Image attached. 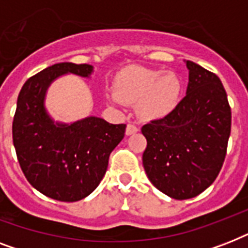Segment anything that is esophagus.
<instances>
[{
	"mask_svg": "<svg viewBox=\"0 0 248 248\" xmlns=\"http://www.w3.org/2000/svg\"><path fill=\"white\" fill-rule=\"evenodd\" d=\"M138 131H139V128L136 127L135 124H128L127 127H126V135H132V134H135Z\"/></svg>",
	"mask_w": 248,
	"mask_h": 248,
	"instance_id": "esophagus-1",
	"label": "esophagus"
}]
</instances>
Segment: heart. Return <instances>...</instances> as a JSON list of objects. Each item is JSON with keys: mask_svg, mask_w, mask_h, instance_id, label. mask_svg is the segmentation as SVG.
Masks as SVG:
<instances>
[{"mask_svg": "<svg viewBox=\"0 0 248 248\" xmlns=\"http://www.w3.org/2000/svg\"><path fill=\"white\" fill-rule=\"evenodd\" d=\"M183 93V81L172 71L130 67L121 72L114 82L110 104H136V112L144 121H158L177 108Z\"/></svg>", "mask_w": 248, "mask_h": 248, "instance_id": "1", "label": "heart"}]
</instances>
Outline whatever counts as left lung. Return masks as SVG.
Instances as JSON below:
<instances>
[{
	"instance_id": "obj_1",
	"label": "left lung",
	"mask_w": 248,
	"mask_h": 248,
	"mask_svg": "<svg viewBox=\"0 0 248 248\" xmlns=\"http://www.w3.org/2000/svg\"><path fill=\"white\" fill-rule=\"evenodd\" d=\"M186 95L162 120L141 128L143 166L155 188L173 200L198 196L219 175L231 135L232 112L219 77L190 60Z\"/></svg>"
}]
</instances>
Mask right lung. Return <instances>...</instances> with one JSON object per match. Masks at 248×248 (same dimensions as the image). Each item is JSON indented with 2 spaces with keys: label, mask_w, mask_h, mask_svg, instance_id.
<instances>
[{
  "label": "right lung",
  "mask_w": 248,
  "mask_h": 248,
  "mask_svg": "<svg viewBox=\"0 0 248 248\" xmlns=\"http://www.w3.org/2000/svg\"><path fill=\"white\" fill-rule=\"evenodd\" d=\"M93 73L89 64H54L31 77L17 96L13 122L17 161L29 184L52 200L76 202L91 194L124 136L126 124L100 117L60 122L50 116L45 101L51 83L65 75L91 78Z\"/></svg>",
  "instance_id": "1"
}]
</instances>
